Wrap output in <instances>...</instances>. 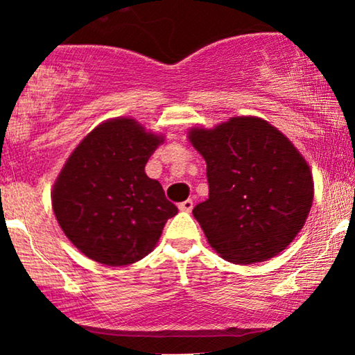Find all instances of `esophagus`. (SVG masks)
Segmentation results:
<instances>
[{
    "label": "esophagus",
    "mask_w": 355,
    "mask_h": 355,
    "mask_svg": "<svg viewBox=\"0 0 355 355\" xmlns=\"http://www.w3.org/2000/svg\"><path fill=\"white\" fill-rule=\"evenodd\" d=\"M192 208H193V202L191 200V198H187V200L179 203V210L181 211H191Z\"/></svg>",
    "instance_id": "1"
}]
</instances>
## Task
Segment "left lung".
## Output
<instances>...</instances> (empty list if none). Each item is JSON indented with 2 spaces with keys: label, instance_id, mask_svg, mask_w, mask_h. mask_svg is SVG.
<instances>
[{
  "label": "left lung",
  "instance_id": "obj_1",
  "mask_svg": "<svg viewBox=\"0 0 355 355\" xmlns=\"http://www.w3.org/2000/svg\"><path fill=\"white\" fill-rule=\"evenodd\" d=\"M189 140L207 162L208 198L192 213L208 244L241 265L283 252L313 202L312 173L299 150L255 116L192 128Z\"/></svg>",
  "mask_w": 355,
  "mask_h": 355
}]
</instances>
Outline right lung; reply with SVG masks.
Segmentation results:
<instances>
[{
  "mask_svg": "<svg viewBox=\"0 0 355 355\" xmlns=\"http://www.w3.org/2000/svg\"><path fill=\"white\" fill-rule=\"evenodd\" d=\"M163 140L132 118H116L96 125L67 158L53 186V211L89 259L108 266L144 259L178 213L162 184L145 174Z\"/></svg>",
  "mask_w": 355,
  "mask_h": 355,
  "instance_id": "add662e5",
  "label": "right lung"
}]
</instances>
